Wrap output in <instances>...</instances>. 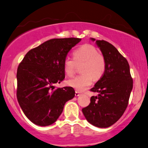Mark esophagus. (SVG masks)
Segmentation results:
<instances>
[{
  "mask_svg": "<svg viewBox=\"0 0 148 148\" xmlns=\"http://www.w3.org/2000/svg\"><path fill=\"white\" fill-rule=\"evenodd\" d=\"M75 96H79V95H80V94H79V92H77V91H75Z\"/></svg>",
  "mask_w": 148,
  "mask_h": 148,
  "instance_id": "esophagus-1",
  "label": "esophagus"
}]
</instances>
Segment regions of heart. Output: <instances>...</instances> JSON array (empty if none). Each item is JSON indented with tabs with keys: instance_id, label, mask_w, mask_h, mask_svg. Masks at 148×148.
I'll use <instances>...</instances> for the list:
<instances>
[{
	"instance_id": "b5f03b06",
	"label": "heart",
	"mask_w": 148,
	"mask_h": 148,
	"mask_svg": "<svg viewBox=\"0 0 148 148\" xmlns=\"http://www.w3.org/2000/svg\"><path fill=\"white\" fill-rule=\"evenodd\" d=\"M73 59L66 57L63 62V69L68 77L73 76L77 65L82 64L79 75L69 79L68 84L78 92H84L92 85L93 79L99 80L103 76L106 69L104 56L100 54L94 46L84 44L74 50Z\"/></svg>"
}]
</instances>
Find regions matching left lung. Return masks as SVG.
<instances>
[{"label":"left lung","instance_id":"obj_1","mask_svg":"<svg viewBox=\"0 0 148 148\" xmlns=\"http://www.w3.org/2000/svg\"><path fill=\"white\" fill-rule=\"evenodd\" d=\"M96 42L105 58L106 69L103 76L90 89L99 95L92 96L89 105L82 111L92 125L107 128L115 123L127 109L133 79L127 60L112 44L103 40Z\"/></svg>","mask_w":148,"mask_h":148}]
</instances>
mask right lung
<instances>
[{
	"label": "right lung",
	"mask_w": 148,
	"mask_h": 148,
	"mask_svg": "<svg viewBox=\"0 0 148 148\" xmlns=\"http://www.w3.org/2000/svg\"><path fill=\"white\" fill-rule=\"evenodd\" d=\"M80 38H54L31 49L16 72V98L30 121L38 126L55 122L66 102L75 96L71 87L55 89L65 78L63 62Z\"/></svg>",
	"instance_id": "obj_1"
}]
</instances>
